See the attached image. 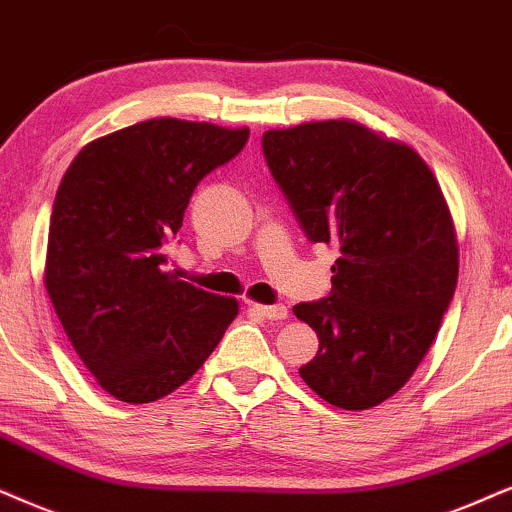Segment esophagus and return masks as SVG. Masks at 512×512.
<instances>
[{"instance_id":"1","label":"esophagus","mask_w":512,"mask_h":512,"mask_svg":"<svg viewBox=\"0 0 512 512\" xmlns=\"http://www.w3.org/2000/svg\"><path fill=\"white\" fill-rule=\"evenodd\" d=\"M255 312L262 314L267 321H283L288 319L286 304H255Z\"/></svg>"}]
</instances>
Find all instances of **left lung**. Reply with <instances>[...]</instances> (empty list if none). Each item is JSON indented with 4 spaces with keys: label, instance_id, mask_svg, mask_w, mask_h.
Listing matches in <instances>:
<instances>
[{
    "label": "left lung",
    "instance_id": "8db88e82",
    "mask_svg": "<svg viewBox=\"0 0 512 512\" xmlns=\"http://www.w3.org/2000/svg\"><path fill=\"white\" fill-rule=\"evenodd\" d=\"M262 153L307 241L340 250L331 295L293 307L319 335L302 380L340 409L378 406L406 385L454 300L442 189L416 151L357 122L269 129Z\"/></svg>",
    "mask_w": 512,
    "mask_h": 512
}]
</instances>
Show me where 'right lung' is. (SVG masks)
I'll return each mask as SVG.
<instances>
[{"label": "right lung", "mask_w": 512, "mask_h": 512, "mask_svg": "<svg viewBox=\"0 0 512 512\" xmlns=\"http://www.w3.org/2000/svg\"><path fill=\"white\" fill-rule=\"evenodd\" d=\"M250 129L146 120L92 141L56 191L47 290L82 364L115 399L148 404L184 385L238 304L165 271L196 186Z\"/></svg>", "instance_id": "right-lung-1"}]
</instances>
